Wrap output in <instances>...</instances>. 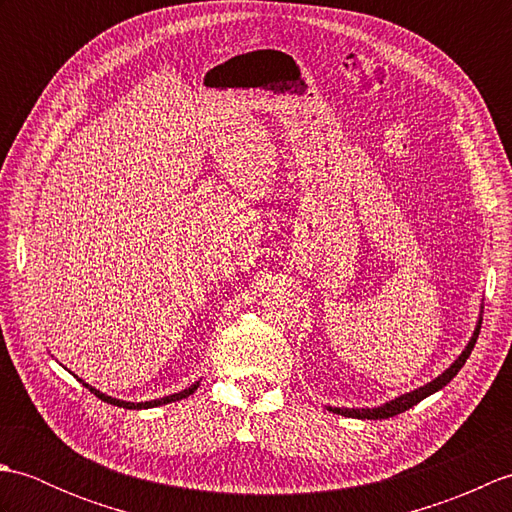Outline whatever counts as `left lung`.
Wrapping results in <instances>:
<instances>
[{"label": "left lung", "instance_id": "8db88e82", "mask_svg": "<svg viewBox=\"0 0 512 512\" xmlns=\"http://www.w3.org/2000/svg\"><path fill=\"white\" fill-rule=\"evenodd\" d=\"M477 334H480V325H477V328H475L473 339L469 341V345H466V350L458 356V361H455V363L447 369V372L440 374L436 380H431V383H427L424 387H420V389H416V391H409V394L400 396V398H396V400H391V402H387V405H383V407H374V409H332V407H330V411L341 413V416H347V418H361V420H380V418L398 416V413L411 409L413 405H418L420 400H424V398L431 396V394H436L438 389H442L444 385L451 383L453 376L458 374L460 369H462V365L466 363V358L471 356L473 347H475V341H477Z\"/></svg>", "mask_w": 512, "mask_h": 512}]
</instances>
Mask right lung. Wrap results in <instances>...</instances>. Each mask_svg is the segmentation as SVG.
Listing matches in <instances>:
<instances>
[{
    "label": "right lung",
    "mask_w": 512,
    "mask_h": 512,
    "mask_svg": "<svg viewBox=\"0 0 512 512\" xmlns=\"http://www.w3.org/2000/svg\"><path fill=\"white\" fill-rule=\"evenodd\" d=\"M81 380V378H79ZM83 383V380H81ZM198 385L200 383H195V385H191L189 389H184V391H180V394H171V396H165V398H160V400H149V402H125V400H116V398H112V396H105V394H101L99 389H94V387H90L88 383H83V387H88L94 396H99L101 400H105V402H110V405H116V407H123V409H149V407H158V405H167V402H176V400H182V398H187V396H191L195 389H198Z\"/></svg>",
    "instance_id": "add662e5"
}]
</instances>
